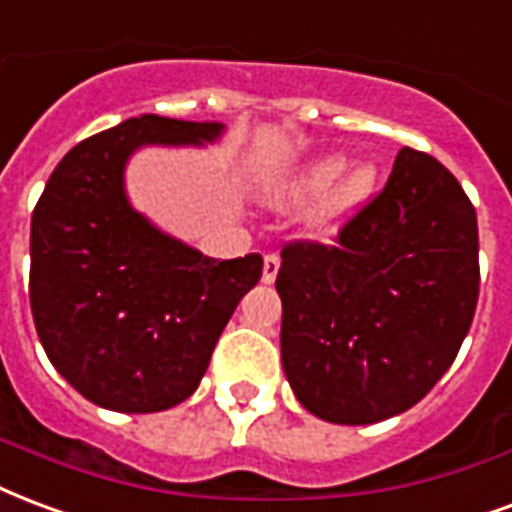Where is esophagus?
<instances>
[{"label": "esophagus", "mask_w": 512, "mask_h": 512, "mask_svg": "<svg viewBox=\"0 0 512 512\" xmlns=\"http://www.w3.org/2000/svg\"><path fill=\"white\" fill-rule=\"evenodd\" d=\"M279 257L276 255H266V260H263V285H274L276 274H279Z\"/></svg>", "instance_id": "34e87169"}]
</instances>
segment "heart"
<instances>
[{"label":"heart","instance_id":"heart-1","mask_svg":"<svg viewBox=\"0 0 512 512\" xmlns=\"http://www.w3.org/2000/svg\"><path fill=\"white\" fill-rule=\"evenodd\" d=\"M344 167H347L344 154L317 157L276 192L274 203L279 208L298 206V203H306V200L328 192L317 217H314V230L320 236H336L372 200L377 179H380L377 165L369 160L355 162L347 171L343 170Z\"/></svg>","mask_w":512,"mask_h":512}]
</instances>
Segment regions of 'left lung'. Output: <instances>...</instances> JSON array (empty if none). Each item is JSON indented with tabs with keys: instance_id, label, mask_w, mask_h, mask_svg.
<instances>
[{
	"instance_id": "left-lung-1",
	"label": "left lung",
	"mask_w": 512,
	"mask_h": 512,
	"mask_svg": "<svg viewBox=\"0 0 512 512\" xmlns=\"http://www.w3.org/2000/svg\"><path fill=\"white\" fill-rule=\"evenodd\" d=\"M478 217L434 157L401 149L339 244L282 252V366L314 418L366 426L437 385L478 306Z\"/></svg>"
}]
</instances>
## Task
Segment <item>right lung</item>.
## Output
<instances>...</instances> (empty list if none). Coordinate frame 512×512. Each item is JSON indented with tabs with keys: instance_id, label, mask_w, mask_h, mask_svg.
Returning <instances> with one entry per match:
<instances>
[{
	"instance_id": "1",
	"label": "right lung",
	"mask_w": 512,
	"mask_h": 512,
	"mask_svg": "<svg viewBox=\"0 0 512 512\" xmlns=\"http://www.w3.org/2000/svg\"><path fill=\"white\" fill-rule=\"evenodd\" d=\"M225 135L143 113L64 154L32 214L29 298L37 336L75 391L113 412L189 399L219 333L260 282L263 257H206L132 206L140 149H206Z\"/></svg>"
}]
</instances>
